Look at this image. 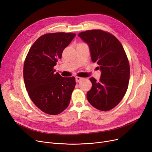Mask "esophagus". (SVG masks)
<instances>
[{
    "instance_id": "esophagus-1",
    "label": "esophagus",
    "mask_w": 152,
    "mask_h": 152,
    "mask_svg": "<svg viewBox=\"0 0 152 152\" xmlns=\"http://www.w3.org/2000/svg\"><path fill=\"white\" fill-rule=\"evenodd\" d=\"M83 79V77H76V83H79V82H80L81 81H82Z\"/></svg>"
}]
</instances>
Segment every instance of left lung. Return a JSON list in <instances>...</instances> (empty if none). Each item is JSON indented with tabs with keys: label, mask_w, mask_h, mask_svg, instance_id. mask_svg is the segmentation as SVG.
<instances>
[{
	"label": "left lung",
	"mask_w": 152,
	"mask_h": 152,
	"mask_svg": "<svg viewBox=\"0 0 152 152\" xmlns=\"http://www.w3.org/2000/svg\"><path fill=\"white\" fill-rule=\"evenodd\" d=\"M78 36L88 45L91 60L101 71L99 81L90 78L92 86L87 99L99 110H111L121 101L129 84L130 67L124 48L116 37L102 30L81 32Z\"/></svg>",
	"instance_id": "8db88e82"
}]
</instances>
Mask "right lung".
Returning a JSON list of instances; mask_svg holds the SVG:
<instances>
[{"instance_id":"add662e5","label":"right lung","mask_w":152,"mask_h":152,"mask_svg":"<svg viewBox=\"0 0 152 152\" xmlns=\"http://www.w3.org/2000/svg\"><path fill=\"white\" fill-rule=\"evenodd\" d=\"M75 36L71 33L45 34L36 40L26 57L23 67L26 89L36 107L47 114L58 115L69 104L75 77H62L53 67Z\"/></svg>"}]
</instances>
